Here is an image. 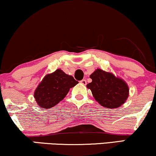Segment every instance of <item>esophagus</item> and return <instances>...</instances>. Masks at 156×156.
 <instances>
[{
	"mask_svg": "<svg viewBox=\"0 0 156 156\" xmlns=\"http://www.w3.org/2000/svg\"><path fill=\"white\" fill-rule=\"evenodd\" d=\"M80 83L84 84V85H85V84H87V81H86V80H82L80 81Z\"/></svg>",
	"mask_w": 156,
	"mask_h": 156,
	"instance_id": "34e87169",
	"label": "esophagus"
}]
</instances>
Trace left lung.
Instances as JSON below:
<instances>
[{
    "label": "left lung",
    "mask_w": 156,
    "mask_h": 156,
    "mask_svg": "<svg viewBox=\"0 0 156 156\" xmlns=\"http://www.w3.org/2000/svg\"><path fill=\"white\" fill-rule=\"evenodd\" d=\"M92 82L87 84L95 99L102 106L116 108L124 104L129 96V87L124 80L111 73L97 69L90 76Z\"/></svg>",
    "instance_id": "left-lung-1"
}]
</instances>
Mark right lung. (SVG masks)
Here are the masks:
<instances>
[{
    "mask_svg": "<svg viewBox=\"0 0 156 156\" xmlns=\"http://www.w3.org/2000/svg\"><path fill=\"white\" fill-rule=\"evenodd\" d=\"M78 84L70 75L57 69L44 77L34 92V98L41 108H50L64 98L69 89Z\"/></svg>",
    "mask_w": 156,
    "mask_h": 156,
    "instance_id": "add662e5",
    "label": "right lung"
}]
</instances>
